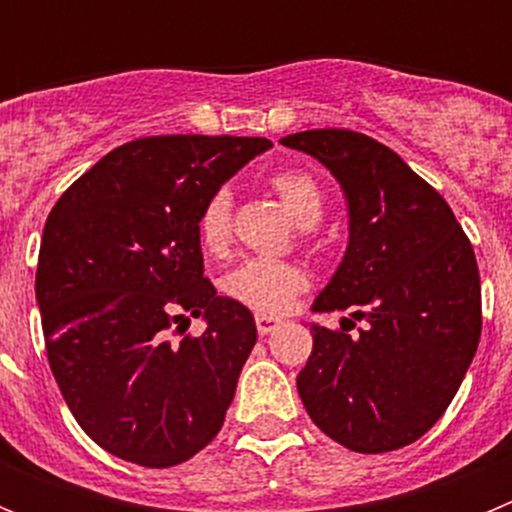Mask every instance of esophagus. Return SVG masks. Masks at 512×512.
Instances as JSON below:
<instances>
[{
    "label": "esophagus",
    "instance_id": "esophagus-1",
    "mask_svg": "<svg viewBox=\"0 0 512 512\" xmlns=\"http://www.w3.org/2000/svg\"><path fill=\"white\" fill-rule=\"evenodd\" d=\"M279 325H282V320L274 318V315H264V312H259V315H256V330H259L261 336H269V333H274Z\"/></svg>",
    "mask_w": 512,
    "mask_h": 512
}]
</instances>
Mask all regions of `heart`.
Wrapping results in <instances>:
<instances>
[{
	"instance_id": "b5f03b06",
	"label": "heart",
	"mask_w": 512,
	"mask_h": 512,
	"mask_svg": "<svg viewBox=\"0 0 512 512\" xmlns=\"http://www.w3.org/2000/svg\"><path fill=\"white\" fill-rule=\"evenodd\" d=\"M295 223L310 228L323 215V192L315 176L300 169H284L269 179ZM233 233V202L228 189H217L202 205L197 217V238L210 256H223L230 246ZM310 287V274L295 261L277 259H248L235 266L223 279L225 295L264 315L287 312L289 305Z\"/></svg>"
}]
</instances>
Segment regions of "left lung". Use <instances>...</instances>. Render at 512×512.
Here are the masks:
<instances>
[{
	"label": "left lung",
	"mask_w": 512,
	"mask_h": 512,
	"mask_svg": "<svg viewBox=\"0 0 512 512\" xmlns=\"http://www.w3.org/2000/svg\"><path fill=\"white\" fill-rule=\"evenodd\" d=\"M318 158L348 205V248L315 312L348 310L359 336L312 325L297 374L307 415L359 454L418 441L459 390L482 333L472 243L454 212L392 148L354 130L279 140Z\"/></svg>",
	"instance_id": "8db88e82"
}]
</instances>
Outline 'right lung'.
Returning a JSON list of instances; mask_svg holds the SVG:
<instances>
[{
    "instance_id": "right-lung-1",
    "label": "right lung",
    "mask_w": 512,
    "mask_h": 512,
    "mask_svg": "<svg viewBox=\"0 0 512 512\" xmlns=\"http://www.w3.org/2000/svg\"><path fill=\"white\" fill-rule=\"evenodd\" d=\"M266 148L233 135L133 140L45 220L35 297L48 364L76 423L117 459L174 467L223 428L256 323L205 279L197 217ZM184 314H202L208 330L171 342Z\"/></svg>"
}]
</instances>
